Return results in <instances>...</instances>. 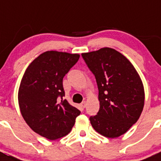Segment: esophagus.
<instances>
[{
    "mask_svg": "<svg viewBox=\"0 0 161 161\" xmlns=\"http://www.w3.org/2000/svg\"><path fill=\"white\" fill-rule=\"evenodd\" d=\"M86 105H87V102L86 101H84V102H81V106L83 108H85L86 106Z\"/></svg>",
    "mask_w": 161,
    "mask_h": 161,
    "instance_id": "1",
    "label": "esophagus"
}]
</instances>
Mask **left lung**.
<instances>
[{"label": "left lung", "instance_id": "left-lung-1", "mask_svg": "<svg viewBox=\"0 0 161 161\" xmlns=\"http://www.w3.org/2000/svg\"><path fill=\"white\" fill-rule=\"evenodd\" d=\"M82 57L96 78L100 109L89 118L97 132L117 138L136 123L144 106L141 78L123 54L109 47L82 53Z\"/></svg>", "mask_w": 161, "mask_h": 161}]
</instances>
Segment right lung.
<instances>
[{"instance_id": "right-lung-1", "label": "right lung", "mask_w": 161, "mask_h": 161, "mask_svg": "<svg viewBox=\"0 0 161 161\" xmlns=\"http://www.w3.org/2000/svg\"><path fill=\"white\" fill-rule=\"evenodd\" d=\"M79 54L48 51L26 68L18 89L20 111L28 126L50 140L68 135L80 111L63 99L64 76Z\"/></svg>"}]
</instances>
